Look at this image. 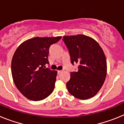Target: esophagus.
Here are the masks:
<instances>
[{"mask_svg": "<svg viewBox=\"0 0 124 124\" xmlns=\"http://www.w3.org/2000/svg\"><path fill=\"white\" fill-rule=\"evenodd\" d=\"M62 72H63V71H58V74H60V73H62Z\"/></svg>", "mask_w": 124, "mask_h": 124, "instance_id": "34e87169", "label": "esophagus"}]
</instances>
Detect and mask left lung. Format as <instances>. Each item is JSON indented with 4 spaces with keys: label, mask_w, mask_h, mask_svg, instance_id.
<instances>
[{
    "label": "left lung",
    "mask_w": 124,
    "mask_h": 124,
    "mask_svg": "<svg viewBox=\"0 0 124 124\" xmlns=\"http://www.w3.org/2000/svg\"><path fill=\"white\" fill-rule=\"evenodd\" d=\"M71 63H78V71L71 72L66 83L69 93L78 99L93 97L102 86L107 74V62L99 43L83 35L63 37Z\"/></svg>",
    "instance_id": "1"
}]
</instances>
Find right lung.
I'll use <instances>...</instances> for the list:
<instances>
[{
	"instance_id": "obj_1",
	"label": "right lung",
	"mask_w": 124,
	"mask_h": 124,
	"mask_svg": "<svg viewBox=\"0 0 124 124\" xmlns=\"http://www.w3.org/2000/svg\"><path fill=\"white\" fill-rule=\"evenodd\" d=\"M61 37H35L23 42L15 51L11 64L14 82L19 91L30 100L46 98L54 88L56 71L49 64V48Z\"/></svg>"
}]
</instances>
